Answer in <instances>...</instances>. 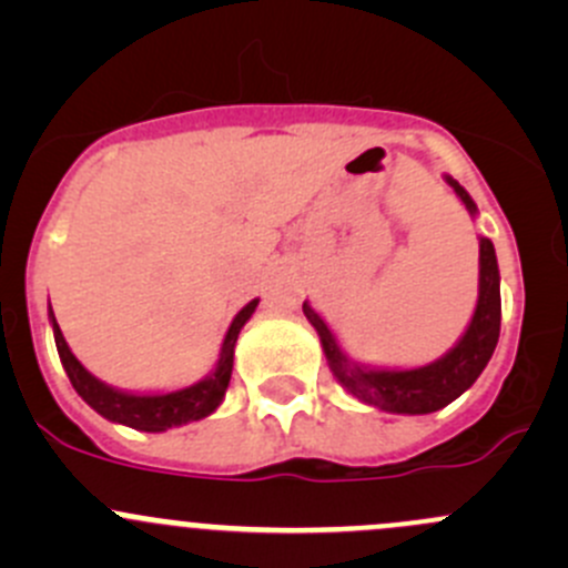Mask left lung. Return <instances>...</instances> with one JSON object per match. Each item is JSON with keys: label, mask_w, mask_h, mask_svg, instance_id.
I'll use <instances>...</instances> for the list:
<instances>
[{"label": "left lung", "mask_w": 568, "mask_h": 568, "mask_svg": "<svg viewBox=\"0 0 568 568\" xmlns=\"http://www.w3.org/2000/svg\"><path fill=\"white\" fill-rule=\"evenodd\" d=\"M445 181L450 183L469 216L478 214V205L473 203L467 189L450 175H445ZM478 266V305H475L473 321L450 352L420 368H371V365L354 363L337 346L324 318L305 302L302 311L316 326L321 348L335 379L357 400L382 412H393V415H428L469 390L495 354L497 337H500V268H497L495 244L484 236H480Z\"/></svg>", "instance_id": "8db88e82"}]
</instances>
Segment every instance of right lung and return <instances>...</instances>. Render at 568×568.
<instances>
[{
    "label": "right lung",
    "instance_id": "1",
    "mask_svg": "<svg viewBox=\"0 0 568 568\" xmlns=\"http://www.w3.org/2000/svg\"><path fill=\"white\" fill-rule=\"evenodd\" d=\"M257 300H252L250 305H244L242 311L233 318L231 329H227L225 341H222L220 359H216V368L211 371L205 379L194 382V385L183 387V390L173 393H125L118 387H109L101 379H95L77 357L68 348L65 337H62L60 324H57L54 313L49 305V321L51 329H54V343L57 354H60V363L65 368L68 379H71L73 390L82 395L101 417L112 423H123V426L136 428V432H168V428L186 426V423L203 420L209 417L216 406L225 398L227 385H231L233 374V352H236V341L242 326L247 324L252 313H255Z\"/></svg>",
    "mask_w": 568,
    "mask_h": 568
}]
</instances>
